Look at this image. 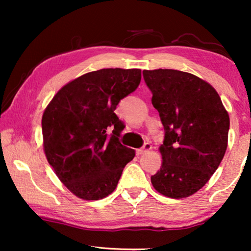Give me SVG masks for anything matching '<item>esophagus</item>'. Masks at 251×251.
Returning <instances> with one entry per match:
<instances>
[{
	"mask_svg": "<svg viewBox=\"0 0 251 251\" xmlns=\"http://www.w3.org/2000/svg\"><path fill=\"white\" fill-rule=\"evenodd\" d=\"M151 149H152V145H151L150 143H145L143 145V147H140V149L137 150V154H138V155H142V154H145L146 152H149Z\"/></svg>",
	"mask_w": 251,
	"mask_h": 251,
	"instance_id": "esophagus-1",
	"label": "esophagus"
}]
</instances>
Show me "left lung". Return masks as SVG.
<instances>
[{"instance_id":"obj_1","label":"left lung","mask_w":251,"mask_h":251,"mask_svg":"<svg viewBox=\"0 0 251 251\" xmlns=\"http://www.w3.org/2000/svg\"><path fill=\"white\" fill-rule=\"evenodd\" d=\"M164 128L162 166L151 177L159 193L190 197L217 170L227 147L229 118L217 91L176 70L143 71Z\"/></svg>"}]
</instances>
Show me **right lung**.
I'll return each instance as SVG.
<instances>
[{
	"mask_svg": "<svg viewBox=\"0 0 251 251\" xmlns=\"http://www.w3.org/2000/svg\"><path fill=\"white\" fill-rule=\"evenodd\" d=\"M142 71L104 68L75 78L57 92L42 116L48 162L65 186L83 200L115 190L135 150L120 142L125 122L114 111L138 88Z\"/></svg>",
	"mask_w": 251,
	"mask_h": 251,
	"instance_id": "1",
	"label": "right lung"
}]
</instances>
